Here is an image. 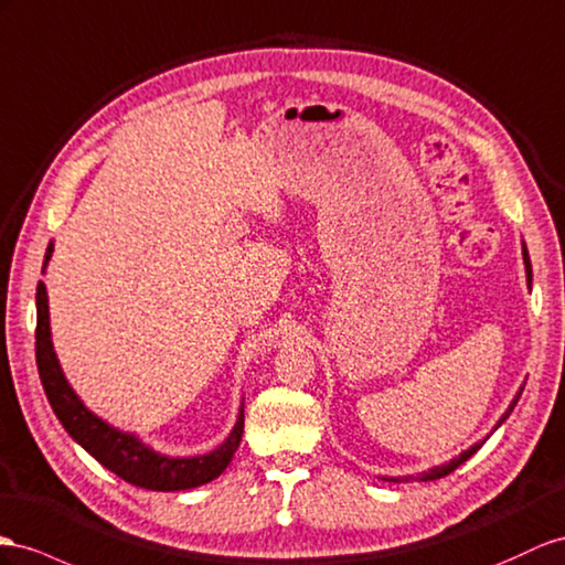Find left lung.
<instances>
[{
  "mask_svg": "<svg viewBox=\"0 0 565 565\" xmlns=\"http://www.w3.org/2000/svg\"><path fill=\"white\" fill-rule=\"evenodd\" d=\"M523 259H525V274H527V286L532 284V265H530V255H527V248H525V243H523ZM523 388H525V384L523 386H520V392L515 394V398L511 401V406H509V411H505L503 415H501V420L497 423V427L494 429H499L501 425H503V420H505V417H509L511 413H513V408H515V403H518V398H520V394H523ZM482 444H475V446H470L468 448V451H462L458 458H454V460H448V462H444V466H434V468H429L427 472H420V475H417V480H420V482H429V480H439V477H446L448 472H454L458 466H460V462H466L475 451H477V448H480ZM386 480L388 482H403V480H413V475H408V477H386Z\"/></svg>",
  "mask_w": 565,
  "mask_h": 565,
  "instance_id": "left-lung-1",
  "label": "left lung"
}]
</instances>
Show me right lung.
I'll return each instance as SVG.
<instances>
[{
    "label": "right lung",
    "mask_w": 565,
    "mask_h": 565,
    "mask_svg": "<svg viewBox=\"0 0 565 565\" xmlns=\"http://www.w3.org/2000/svg\"><path fill=\"white\" fill-rule=\"evenodd\" d=\"M54 243L47 245L42 274L47 269ZM38 306V329H35V358L42 388H45L54 415L60 417L71 439L78 441L95 460L103 462L107 470L119 475L124 482L136 484L152 491H181L212 482L220 477L234 458L243 434V406L238 411V420L228 437L205 456L171 458L152 451L145 446L136 434L121 431L97 417L93 411L85 408V403L76 396L74 388L66 382L60 360H56L50 331V306L47 288L38 284L35 294Z\"/></svg>",
    "instance_id": "1"
}]
</instances>
